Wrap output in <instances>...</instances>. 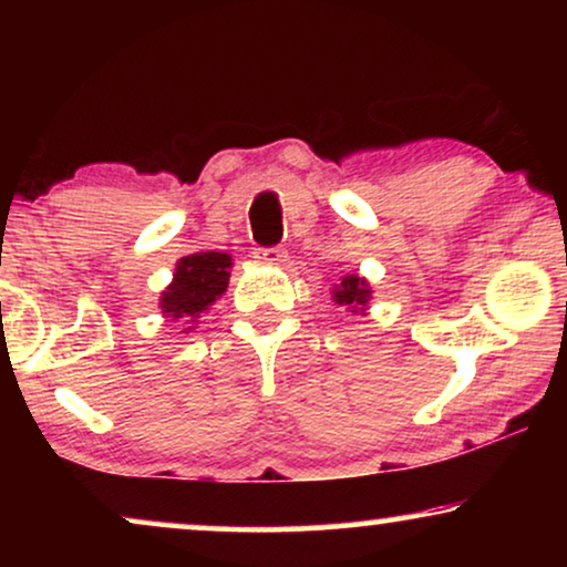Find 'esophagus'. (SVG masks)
<instances>
[{"instance_id":"esophagus-1","label":"esophagus","mask_w":567,"mask_h":567,"mask_svg":"<svg viewBox=\"0 0 567 567\" xmlns=\"http://www.w3.org/2000/svg\"><path fill=\"white\" fill-rule=\"evenodd\" d=\"M255 258L260 262H268V266H276V262H281L286 258V252L281 247H258V250H255Z\"/></svg>"}]
</instances>
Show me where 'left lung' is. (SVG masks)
Returning <instances> with one entry per match:
<instances>
[{
    "instance_id": "obj_1",
    "label": "left lung",
    "mask_w": 567,
    "mask_h": 567,
    "mask_svg": "<svg viewBox=\"0 0 567 567\" xmlns=\"http://www.w3.org/2000/svg\"><path fill=\"white\" fill-rule=\"evenodd\" d=\"M369 293H371L369 291V284L363 281V278L346 276L343 281H340L338 289H336V301H338V305L351 307V312H355V309L367 307Z\"/></svg>"
}]
</instances>
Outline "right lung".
<instances>
[{"instance_id":"1","label":"right lung","mask_w":567,"mask_h":567,"mask_svg":"<svg viewBox=\"0 0 567 567\" xmlns=\"http://www.w3.org/2000/svg\"><path fill=\"white\" fill-rule=\"evenodd\" d=\"M231 258L227 252H196L181 258L173 284L162 293V312L173 320L198 317L227 291Z\"/></svg>"}]
</instances>
